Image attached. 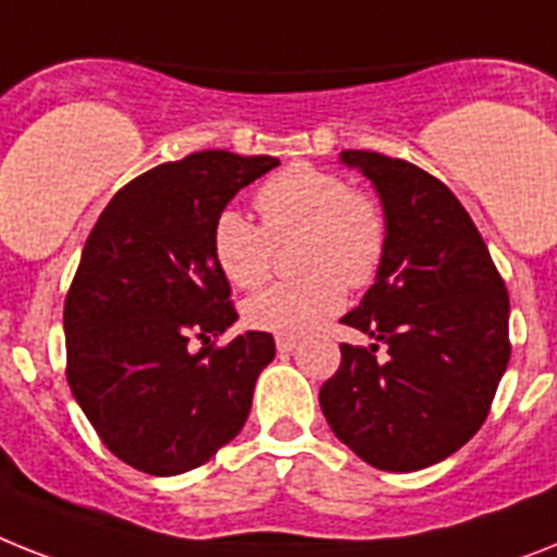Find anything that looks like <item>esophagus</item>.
<instances>
[{"instance_id": "1", "label": "esophagus", "mask_w": 557, "mask_h": 557, "mask_svg": "<svg viewBox=\"0 0 557 557\" xmlns=\"http://www.w3.org/2000/svg\"><path fill=\"white\" fill-rule=\"evenodd\" d=\"M296 344H298L296 335H278V338H275V347H278V352L296 350Z\"/></svg>"}]
</instances>
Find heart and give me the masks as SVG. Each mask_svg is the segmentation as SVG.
Returning <instances> with one entry per match:
<instances>
[{"instance_id":"b5f03b06","label":"heart","mask_w":557,"mask_h":557,"mask_svg":"<svg viewBox=\"0 0 557 557\" xmlns=\"http://www.w3.org/2000/svg\"><path fill=\"white\" fill-rule=\"evenodd\" d=\"M261 224L222 210L210 230L215 268L242 289L259 287L273 270L275 245L296 242L298 278L270 284L245 305L252 330L296 335L342 310L344 287L364 289L379 278L389 247L387 207L342 173L298 162L256 190Z\"/></svg>"}]
</instances>
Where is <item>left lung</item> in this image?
<instances>
[{
  "label": "left lung",
  "mask_w": 557,
  "mask_h": 557,
  "mask_svg": "<svg viewBox=\"0 0 557 557\" xmlns=\"http://www.w3.org/2000/svg\"><path fill=\"white\" fill-rule=\"evenodd\" d=\"M342 162L379 190L389 247L375 284L342 319L372 344H342L321 412L375 470H424L461 449L490 416L512 350L507 287L444 182L372 150H344Z\"/></svg>",
  "instance_id": "1"
}]
</instances>
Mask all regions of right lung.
Segmentation results:
<instances>
[{"label":"right lung","instance_id":"1","mask_svg":"<svg viewBox=\"0 0 557 557\" xmlns=\"http://www.w3.org/2000/svg\"><path fill=\"white\" fill-rule=\"evenodd\" d=\"M275 164V156L230 150L164 162L127 182L87 236L64 298V372L104 447L133 470H196L250 416L275 342L252 330L215 344L238 312L210 230Z\"/></svg>","mask_w":557,"mask_h":557}]
</instances>
